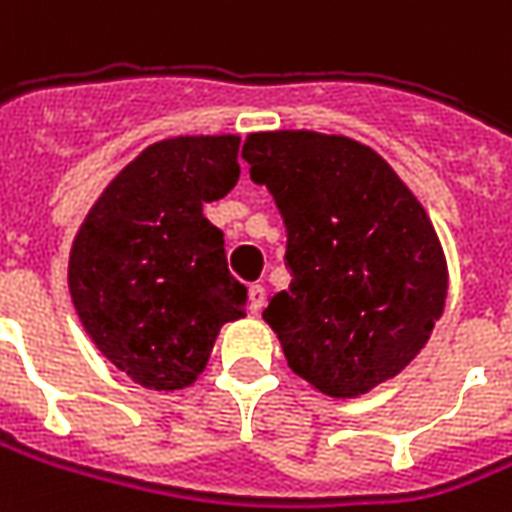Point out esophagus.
Segmentation results:
<instances>
[{
	"label": "esophagus",
	"instance_id": "esophagus-1",
	"mask_svg": "<svg viewBox=\"0 0 512 512\" xmlns=\"http://www.w3.org/2000/svg\"><path fill=\"white\" fill-rule=\"evenodd\" d=\"M263 305H266V288H263L260 282L249 285V310H252V313H260Z\"/></svg>",
	"mask_w": 512,
	"mask_h": 512
}]
</instances>
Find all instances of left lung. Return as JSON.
I'll return each mask as SVG.
<instances>
[{"label": "left lung", "mask_w": 512, "mask_h": 512, "mask_svg": "<svg viewBox=\"0 0 512 512\" xmlns=\"http://www.w3.org/2000/svg\"><path fill=\"white\" fill-rule=\"evenodd\" d=\"M246 163L288 230V291L263 318L293 374L332 399L393 380L427 346L449 291L427 210L371 146L346 135H246Z\"/></svg>", "instance_id": "1"}]
</instances>
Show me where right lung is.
<instances>
[{"instance_id": "obj_1", "label": "right lung", "mask_w": 512, "mask_h": 512, "mask_svg": "<svg viewBox=\"0 0 512 512\" xmlns=\"http://www.w3.org/2000/svg\"><path fill=\"white\" fill-rule=\"evenodd\" d=\"M238 135H177L146 146L80 224L69 291L96 349L149 391H182L205 371L246 288L227 271L205 202L238 182Z\"/></svg>"}]
</instances>
